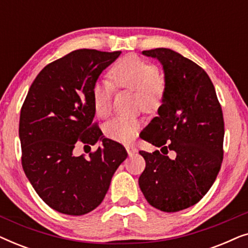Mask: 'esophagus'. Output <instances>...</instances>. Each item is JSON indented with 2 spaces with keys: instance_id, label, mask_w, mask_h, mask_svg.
<instances>
[{
  "instance_id": "obj_1",
  "label": "esophagus",
  "mask_w": 248,
  "mask_h": 248,
  "mask_svg": "<svg viewBox=\"0 0 248 248\" xmlns=\"http://www.w3.org/2000/svg\"><path fill=\"white\" fill-rule=\"evenodd\" d=\"M125 148H126V151H127L128 155H133L134 154H137V152H138L137 148L133 147V145H126Z\"/></svg>"
}]
</instances>
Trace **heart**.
Wrapping results in <instances>:
<instances>
[{"label": "heart", "mask_w": 248, "mask_h": 248, "mask_svg": "<svg viewBox=\"0 0 248 248\" xmlns=\"http://www.w3.org/2000/svg\"><path fill=\"white\" fill-rule=\"evenodd\" d=\"M109 80L97 81L91 90L94 113L99 117L109 114L114 87L135 91L137 105L145 111L158 109L165 99V83L159 69L155 64L140 57L130 55L115 64L109 71ZM140 128L135 118L117 116L108 121L104 126L105 135L110 140L130 143Z\"/></svg>", "instance_id": "b5f03b06"}]
</instances>
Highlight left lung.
<instances>
[{"instance_id": "left-lung-1", "label": "left lung", "mask_w": 248, "mask_h": 248, "mask_svg": "<svg viewBox=\"0 0 248 248\" xmlns=\"http://www.w3.org/2000/svg\"><path fill=\"white\" fill-rule=\"evenodd\" d=\"M165 71V99L141 138L161 150L139 151L145 168L139 177L149 204L164 212L194 205L221 167L225 123L221 105L201 66L169 48L143 50ZM174 151L175 158L168 157Z\"/></svg>"}]
</instances>
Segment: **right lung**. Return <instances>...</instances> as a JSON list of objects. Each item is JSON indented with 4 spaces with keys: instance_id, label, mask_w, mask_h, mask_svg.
I'll use <instances>...</instances> for the list:
<instances>
[{
    "instance_id": "add662e5",
    "label": "right lung",
    "mask_w": 248,
    "mask_h": 248,
    "mask_svg": "<svg viewBox=\"0 0 248 248\" xmlns=\"http://www.w3.org/2000/svg\"><path fill=\"white\" fill-rule=\"evenodd\" d=\"M121 52L77 49L49 63L29 88L21 107V164L37 194L64 215L82 216L103 201L127 152L104 138L93 123V90L100 73ZM103 142L88 157H77V143Z\"/></svg>"
}]
</instances>
